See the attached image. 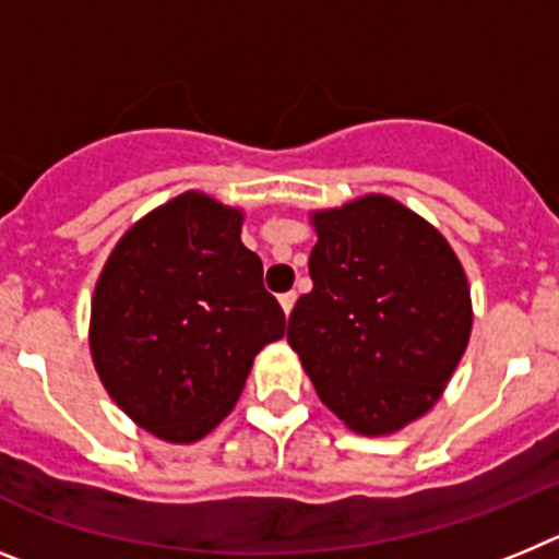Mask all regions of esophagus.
<instances>
[{
  "instance_id": "esophagus-1",
  "label": "esophagus",
  "mask_w": 559,
  "mask_h": 559,
  "mask_svg": "<svg viewBox=\"0 0 559 559\" xmlns=\"http://www.w3.org/2000/svg\"><path fill=\"white\" fill-rule=\"evenodd\" d=\"M280 305H283L285 316H290V310H294V305H296L294 290H288V294H280Z\"/></svg>"
}]
</instances>
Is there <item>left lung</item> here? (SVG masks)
Instances as JSON below:
<instances>
[{"instance_id":"obj_1","label":"left lung","mask_w":559,"mask_h":559,"mask_svg":"<svg viewBox=\"0 0 559 559\" xmlns=\"http://www.w3.org/2000/svg\"><path fill=\"white\" fill-rule=\"evenodd\" d=\"M310 294L288 344L355 433H394L433 406L467 349L471 288L448 240L386 195L313 212Z\"/></svg>"}]
</instances>
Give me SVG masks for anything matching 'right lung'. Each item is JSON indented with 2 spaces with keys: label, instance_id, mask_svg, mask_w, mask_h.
Here are the masks:
<instances>
[{
  "label": "right lung",
  "instance_id": "obj_1",
  "mask_svg": "<svg viewBox=\"0 0 559 559\" xmlns=\"http://www.w3.org/2000/svg\"><path fill=\"white\" fill-rule=\"evenodd\" d=\"M240 226V210L185 192L136 221L97 280V374L136 426L167 442L206 437L235 408L254 355L285 335Z\"/></svg>",
  "mask_w": 559,
  "mask_h": 559
}]
</instances>
